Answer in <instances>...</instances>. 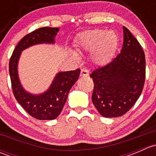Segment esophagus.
Here are the masks:
<instances>
[{
    "label": "esophagus",
    "instance_id": "obj_1",
    "mask_svg": "<svg viewBox=\"0 0 156 156\" xmlns=\"http://www.w3.org/2000/svg\"><path fill=\"white\" fill-rule=\"evenodd\" d=\"M80 75H81V77L88 76V75H89V71H88L87 69H81V74H80Z\"/></svg>",
    "mask_w": 156,
    "mask_h": 156
}]
</instances>
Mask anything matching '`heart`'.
<instances>
[{
  "label": "heart",
  "instance_id": "heart-1",
  "mask_svg": "<svg viewBox=\"0 0 156 156\" xmlns=\"http://www.w3.org/2000/svg\"><path fill=\"white\" fill-rule=\"evenodd\" d=\"M118 46L117 34L113 31H105L102 29L88 30L81 33L76 41L79 50L92 53V59L96 64L103 66L110 62ZM78 58V54L72 53Z\"/></svg>",
  "mask_w": 156,
  "mask_h": 156
}]
</instances>
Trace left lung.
Returning a JSON list of instances; mask_svg holds the SVG:
<instances>
[{"label":"left lung","mask_w":156,"mask_h":156,"mask_svg":"<svg viewBox=\"0 0 156 156\" xmlns=\"http://www.w3.org/2000/svg\"><path fill=\"white\" fill-rule=\"evenodd\" d=\"M121 53L111 62L94 70L92 102L101 115H125L140 96L146 76L145 54L138 41L123 26Z\"/></svg>","instance_id":"left-lung-1"}]
</instances>
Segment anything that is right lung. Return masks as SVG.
I'll use <instances>...</instances> for the list:
<instances>
[{
	"label": "right lung",
	"instance_id": "1",
	"mask_svg": "<svg viewBox=\"0 0 156 156\" xmlns=\"http://www.w3.org/2000/svg\"><path fill=\"white\" fill-rule=\"evenodd\" d=\"M59 28L44 27L26 34L14 49L10 59L9 72L14 97L19 103L33 118L38 120H53L60 114L70 89L78 81L79 69L68 72H59L53 78L46 91L33 94L24 89L18 74V62L22 51L41 44H54Z\"/></svg>",
	"mask_w": 156,
	"mask_h": 156
}]
</instances>
